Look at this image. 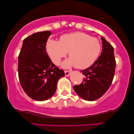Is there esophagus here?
Wrapping results in <instances>:
<instances>
[{
  "label": "esophagus",
  "instance_id": "34e87169",
  "mask_svg": "<svg viewBox=\"0 0 134 134\" xmlns=\"http://www.w3.org/2000/svg\"><path fill=\"white\" fill-rule=\"evenodd\" d=\"M70 74V71H69V70H65V74L66 76H69Z\"/></svg>",
  "mask_w": 134,
  "mask_h": 134
}]
</instances>
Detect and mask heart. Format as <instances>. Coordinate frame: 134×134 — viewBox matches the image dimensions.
<instances>
[{
	"instance_id": "obj_1",
	"label": "heart",
	"mask_w": 134,
	"mask_h": 134,
	"mask_svg": "<svg viewBox=\"0 0 134 134\" xmlns=\"http://www.w3.org/2000/svg\"><path fill=\"white\" fill-rule=\"evenodd\" d=\"M47 52L55 65L69 52L70 58L63 63L64 67L75 65L79 69L90 67L99 57L101 44L98 38L82 32L63 35L59 41L50 40L47 46Z\"/></svg>"
}]
</instances>
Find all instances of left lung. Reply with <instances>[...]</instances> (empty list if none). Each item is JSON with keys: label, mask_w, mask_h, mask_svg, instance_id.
Instances as JSON below:
<instances>
[{"label": "left lung", "mask_w": 134, "mask_h": 134, "mask_svg": "<svg viewBox=\"0 0 134 134\" xmlns=\"http://www.w3.org/2000/svg\"><path fill=\"white\" fill-rule=\"evenodd\" d=\"M103 49L101 55L91 66L81 70L82 82L74 90L82 99L94 101L101 98L111 86L114 77L116 61L111 44L101 37Z\"/></svg>", "instance_id": "1"}]
</instances>
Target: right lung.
Returning <instances> with one entry per match:
<instances>
[{
  "label": "right lung",
  "instance_id": "right-lung-1",
  "mask_svg": "<svg viewBox=\"0 0 134 134\" xmlns=\"http://www.w3.org/2000/svg\"><path fill=\"white\" fill-rule=\"evenodd\" d=\"M50 31L38 32L23 40L18 57V76L21 87L31 99L44 101L54 94L64 71L49 58L46 44Z\"/></svg>",
  "mask_w": 134,
  "mask_h": 134
}]
</instances>
